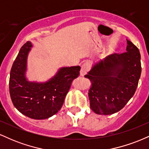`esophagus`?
I'll return each mask as SVG.
<instances>
[{"label": "esophagus", "mask_w": 149, "mask_h": 149, "mask_svg": "<svg viewBox=\"0 0 149 149\" xmlns=\"http://www.w3.org/2000/svg\"><path fill=\"white\" fill-rule=\"evenodd\" d=\"M90 68H91V66H90V62L88 61H85V62L83 63L81 66V69H80V75L82 76H85L87 73L90 70Z\"/></svg>", "instance_id": "obj_1"}]
</instances>
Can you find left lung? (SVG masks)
Masks as SVG:
<instances>
[{"label":"left lung","instance_id":"left-lung-1","mask_svg":"<svg viewBox=\"0 0 149 149\" xmlns=\"http://www.w3.org/2000/svg\"><path fill=\"white\" fill-rule=\"evenodd\" d=\"M127 42V52L108 56L85 76L92 83L88 95L95 113H115L134 95L141 73V55L136 46Z\"/></svg>","mask_w":149,"mask_h":149}]
</instances>
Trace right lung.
<instances>
[{
  "label": "right lung",
  "instance_id": "obj_1",
  "mask_svg": "<svg viewBox=\"0 0 149 149\" xmlns=\"http://www.w3.org/2000/svg\"><path fill=\"white\" fill-rule=\"evenodd\" d=\"M31 47V42H26L13 63L10 76V95L15 108L22 114L33 119H46L61 109L73 80L79 76L80 67L62 68L48 82L31 83L25 78Z\"/></svg>",
  "mask_w": 149,
  "mask_h": 149
}]
</instances>
